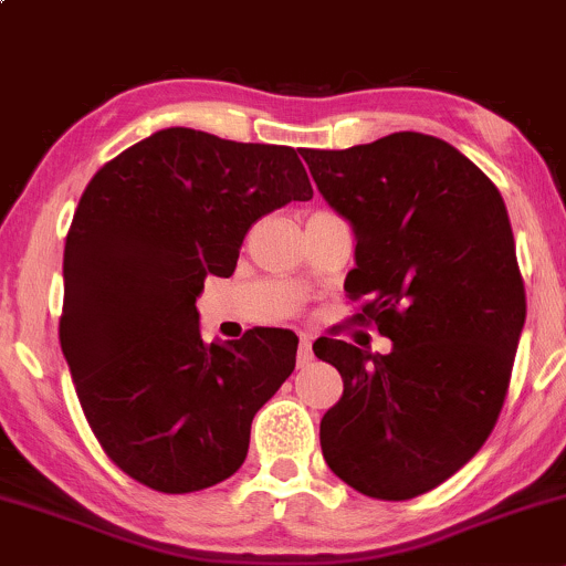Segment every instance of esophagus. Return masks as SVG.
Masks as SVG:
<instances>
[{"label":"esophagus","mask_w":566,"mask_h":566,"mask_svg":"<svg viewBox=\"0 0 566 566\" xmlns=\"http://www.w3.org/2000/svg\"><path fill=\"white\" fill-rule=\"evenodd\" d=\"M314 359V348H311V337L301 335V346H297V367H305Z\"/></svg>","instance_id":"1"}]
</instances>
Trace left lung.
Listing matches in <instances>:
<instances>
[{"mask_svg": "<svg viewBox=\"0 0 566 566\" xmlns=\"http://www.w3.org/2000/svg\"><path fill=\"white\" fill-rule=\"evenodd\" d=\"M322 197L354 226L346 295L391 337L369 354L319 337L343 378L322 454L367 497L433 490L482 450L509 394L527 316L505 201L450 143L394 133L343 151H303Z\"/></svg>", "mask_w": 566, "mask_h": 566, "instance_id": "left-lung-1", "label": "left lung"}]
</instances>
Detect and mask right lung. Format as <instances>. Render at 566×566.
Listing matches in <instances>:
<instances>
[{
    "mask_svg": "<svg viewBox=\"0 0 566 566\" xmlns=\"http://www.w3.org/2000/svg\"><path fill=\"white\" fill-rule=\"evenodd\" d=\"M290 146L159 129L84 188L63 252L61 348L97 444L135 482L207 490L244 463L255 412L295 369L290 329L205 343L197 297L258 218L308 201Z\"/></svg>",
    "mask_w": 566,
    "mask_h": 566,
    "instance_id": "right-lung-1",
    "label": "right lung"
}]
</instances>
